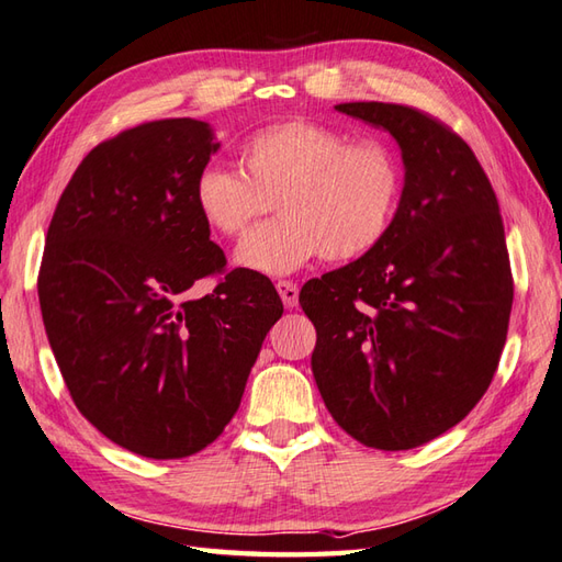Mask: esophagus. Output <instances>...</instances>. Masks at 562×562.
I'll return each mask as SVG.
<instances>
[{"label":"esophagus","mask_w":562,"mask_h":562,"mask_svg":"<svg viewBox=\"0 0 562 562\" xmlns=\"http://www.w3.org/2000/svg\"><path fill=\"white\" fill-rule=\"evenodd\" d=\"M274 288H278V292H280V296H282V302H284V306H296V302H300V288H296L294 282H290V280H280L278 284H274Z\"/></svg>","instance_id":"obj_1"}]
</instances>
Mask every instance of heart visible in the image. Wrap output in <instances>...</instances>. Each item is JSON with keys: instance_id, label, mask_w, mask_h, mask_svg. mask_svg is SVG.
I'll return each mask as SVG.
<instances>
[{"instance_id": "heart-1", "label": "heart", "mask_w": 562, "mask_h": 562, "mask_svg": "<svg viewBox=\"0 0 562 562\" xmlns=\"http://www.w3.org/2000/svg\"><path fill=\"white\" fill-rule=\"evenodd\" d=\"M240 172L206 168L194 206L216 234L236 238L278 200L280 222L236 248V262L290 274L314 258L356 260L382 244L402 196L397 153L380 138H356L306 119L270 124L238 146Z\"/></svg>"}]
</instances>
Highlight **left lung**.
Instances as JSON below:
<instances>
[{
  "instance_id": "left-lung-1",
  "label": "left lung",
  "mask_w": 562,
  "mask_h": 562,
  "mask_svg": "<svg viewBox=\"0 0 562 562\" xmlns=\"http://www.w3.org/2000/svg\"><path fill=\"white\" fill-rule=\"evenodd\" d=\"M336 109L390 131L404 190L378 248L302 288L312 372L346 434L409 450L463 422L499 366L514 300L499 202L443 121L404 104Z\"/></svg>"
}]
</instances>
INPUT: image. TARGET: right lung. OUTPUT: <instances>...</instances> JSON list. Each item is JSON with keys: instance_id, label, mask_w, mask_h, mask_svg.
<instances>
[{"instance_id": "obj_1", "label": "right lung", "mask_w": 562, "mask_h": 562, "mask_svg": "<svg viewBox=\"0 0 562 562\" xmlns=\"http://www.w3.org/2000/svg\"><path fill=\"white\" fill-rule=\"evenodd\" d=\"M218 150L212 126L160 119L99 143L50 218L38 272L43 326L77 409L116 446L187 458L222 436L282 300L226 270L194 206ZM222 273L200 301L186 290Z\"/></svg>"}]
</instances>
